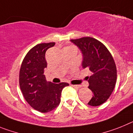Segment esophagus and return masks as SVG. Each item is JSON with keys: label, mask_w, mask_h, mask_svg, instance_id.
I'll list each match as a JSON object with an SVG mask.
<instances>
[{"label": "esophagus", "mask_w": 133, "mask_h": 133, "mask_svg": "<svg viewBox=\"0 0 133 133\" xmlns=\"http://www.w3.org/2000/svg\"><path fill=\"white\" fill-rule=\"evenodd\" d=\"M71 86L74 88H80L81 86L80 85H72V84H71Z\"/></svg>", "instance_id": "1"}]
</instances>
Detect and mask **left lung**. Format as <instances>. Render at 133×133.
Here are the masks:
<instances>
[{
	"label": "left lung",
	"mask_w": 133,
	"mask_h": 133,
	"mask_svg": "<svg viewBox=\"0 0 133 133\" xmlns=\"http://www.w3.org/2000/svg\"><path fill=\"white\" fill-rule=\"evenodd\" d=\"M70 41L82 54V68L91 71V76L86 78L93 96L88 104L100 106L109 98L115 89L117 75L114 59L106 46L94 38L86 37Z\"/></svg>",
	"instance_id": "obj_1"
}]
</instances>
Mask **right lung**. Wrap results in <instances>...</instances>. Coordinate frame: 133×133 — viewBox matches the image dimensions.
Here are the masks:
<instances>
[{
  "mask_svg": "<svg viewBox=\"0 0 133 133\" xmlns=\"http://www.w3.org/2000/svg\"><path fill=\"white\" fill-rule=\"evenodd\" d=\"M55 44L40 43L30 49L19 72V86L24 98L32 108L43 113L51 111L59 104L62 90L69 86L66 82L54 84L46 80L45 52Z\"/></svg>",
  "mask_w": 133,
  "mask_h": 133,
  "instance_id": "1",
  "label": "right lung"
}]
</instances>
